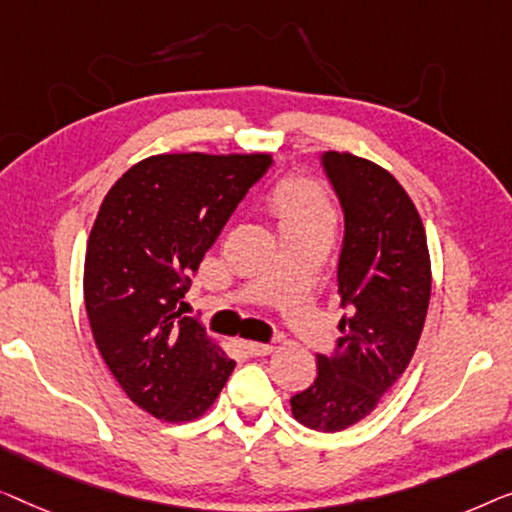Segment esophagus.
I'll return each mask as SVG.
<instances>
[{"label": "esophagus", "instance_id": "34e87169", "mask_svg": "<svg viewBox=\"0 0 512 512\" xmlns=\"http://www.w3.org/2000/svg\"><path fill=\"white\" fill-rule=\"evenodd\" d=\"M243 350L248 352V355L253 357H262V355H269V352L273 350L271 343H257V341H241Z\"/></svg>", "mask_w": 512, "mask_h": 512}]
</instances>
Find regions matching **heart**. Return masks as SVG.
<instances>
[{"label":"heart","mask_w":512,"mask_h":512,"mask_svg":"<svg viewBox=\"0 0 512 512\" xmlns=\"http://www.w3.org/2000/svg\"><path fill=\"white\" fill-rule=\"evenodd\" d=\"M271 208L280 218V227L304 225V222L331 225L334 220L327 194L306 178H290L280 183L271 194Z\"/></svg>","instance_id":"1"}]
</instances>
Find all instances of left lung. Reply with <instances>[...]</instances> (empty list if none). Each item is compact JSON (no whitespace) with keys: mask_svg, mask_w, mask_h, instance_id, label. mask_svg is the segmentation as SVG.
Returning <instances> with one entry per match:
<instances>
[{"mask_svg":"<svg viewBox=\"0 0 512 512\" xmlns=\"http://www.w3.org/2000/svg\"><path fill=\"white\" fill-rule=\"evenodd\" d=\"M343 208L338 294L348 308L318 378L290 399L294 420L341 431L364 420L401 378L420 341L431 297V262L420 213L390 171L350 153L322 155Z\"/></svg>","mask_w":512,"mask_h":512,"instance_id":"obj_1","label":"left lung"}]
</instances>
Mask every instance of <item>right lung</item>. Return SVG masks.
Here are the masks:
<instances>
[{"instance_id":"obj_1","label":"right lung","mask_w":512,"mask_h":512,"mask_svg":"<svg viewBox=\"0 0 512 512\" xmlns=\"http://www.w3.org/2000/svg\"><path fill=\"white\" fill-rule=\"evenodd\" d=\"M271 155H153L106 194L85 250L83 294L97 350L136 406L197 420L236 362L183 318L190 276Z\"/></svg>"}]
</instances>
